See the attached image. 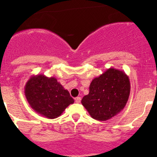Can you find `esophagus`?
Masks as SVG:
<instances>
[{"mask_svg":"<svg viewBox=\"0 0 157 157\" xmlns=\"http://www.w3.org/2000/svg\"><path fill=\"white\" fill-rule=\"evenodd\" d=\"M75 100V102H76V103H80V101H81V98H80V97H76Z\"/></svg>","mask_w":157,"mask_h":157,"instance_id":"esophagus-1","label":"esophagus"}]
</instances>
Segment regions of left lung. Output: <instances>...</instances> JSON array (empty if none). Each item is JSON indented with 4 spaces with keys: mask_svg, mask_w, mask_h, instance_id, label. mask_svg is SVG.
Listing matches in <instances>:
<instances>
[{
    "mask_svg": "<svg viewBox=\"0 0 157 157\" xmlns=\"http://www.w3.org/2000/svg\"><path fill=\"white\" fill-rule=\"evenodd\" d=\"M130 91L128 76L124 71L110 68L93 79L89 94L83 97L81 102L93 119L105 121L122 111Z\"/></svg>",
    "mask_w": 157,
    "mask_h": 157,
    "instance_id": "left-lung-1",
    "label": "left lung"
}]
</instances>
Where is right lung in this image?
I'll return each mask as SVG.
<instances>
[{"mask_svg": "<svg viewBox=\"0 0 157 157\" xmlns=\"http://www.w3.org/2000/svg\"><path fill=\"white\" fill-rule=\"evenodd\" d=\"M24 93L29 104L37 113L48 119L60 117L74 99L55 77L33 75L27 81Z\"/></svg>", "mask_w": 157, "mask_h": 157, "instance_id": "1", "label": "right lung"}]
</instances>
